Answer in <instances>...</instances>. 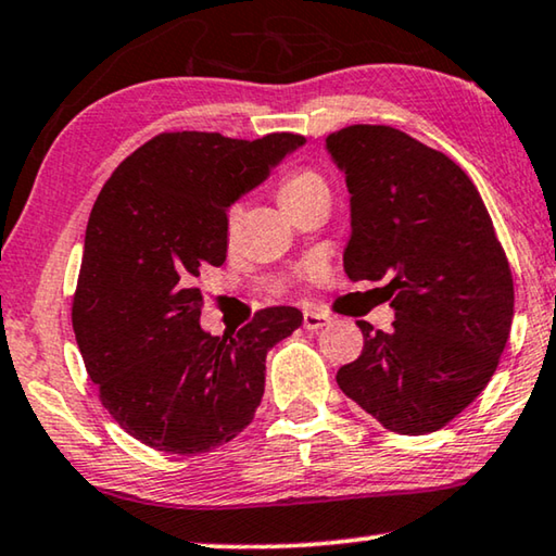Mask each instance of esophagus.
<instances>
[{"instance_id": "obj_1", "label": "esophagus", "mask_w": 556, "mask_h": 556, "mask_svg": "<svg viewBox=\"0 0 556 556\" xmlns=\"http://www.w3.org/2000/svg\"><path fill=\"white\" fill-rule=\"evenodd\" d=\"M303 325H305V330L317 332V330H323V327L330 325V317L323 315V313H311V311H305V313H303Z\"/></svg>"}]
</instances>
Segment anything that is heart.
Returning <instances> with one entry per match:
<instances>
[{
    "label": "heart",
    "mask_w": 556,
    "mask_h": 556,
    "mask_svg": "<svg viewBox=\"0 0 556 556\" xmlns=\"http://www.w3.org/2000/svg\"><path fill=\"white\" fill-rule=\"evenodd\" d=\"M320 197H330V189H327V181L323 179V175H317L315 169H307V167L290 169L278 181V202L286 208V214ZM231 224H233V214H229V229Z\"/></svg>",
    "instance_id": "1"
}]
</instances>
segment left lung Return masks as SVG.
Returning a JSON list of instances; mask_svg holds the SVG:
<instances>
[{
	"label": "left lung",
	"mask_w": 556,
	"mask_h": 556,
	"mask_svg": "<svg viewBox=\"0 0 556 556\" xmlns=\"http://www.w3.org/2000/svg\"><path fill=\"white\" fill-rule=\"evenodd\" d=\"M325 150L344 175L350 280H387L389 332L359 320L364 350L338 384L384 429H443L488 387L509 338L513 273L476 185L443 152L387 125H350Z\"/></svg>",
	"instance_id": "8db88e82"
}]
</instances>
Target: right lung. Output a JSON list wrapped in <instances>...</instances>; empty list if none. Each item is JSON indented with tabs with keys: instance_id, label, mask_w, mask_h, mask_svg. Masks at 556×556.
Segmentation results:
<instances>
[{
	"instance_id": "1",
	"label": "right lung",
	"mask_w": 556,
	"mask_h": 556,
	"mask_svg": "<svg viewBox=\"0 0 556 556\" xmlns=\"http://www.w3.org/2000/svg\"><path fill=\"white\" fill-rule=\"evenodd\" d=\"M305 138L165 132L105 181L88 218L73 332L100 402L132 439L197 456L229 443L261 404L266 354L303 323L266 307L236 334L202 330L197 280L222 266L229 206Z\"/></svg>"
}]
</instances>
